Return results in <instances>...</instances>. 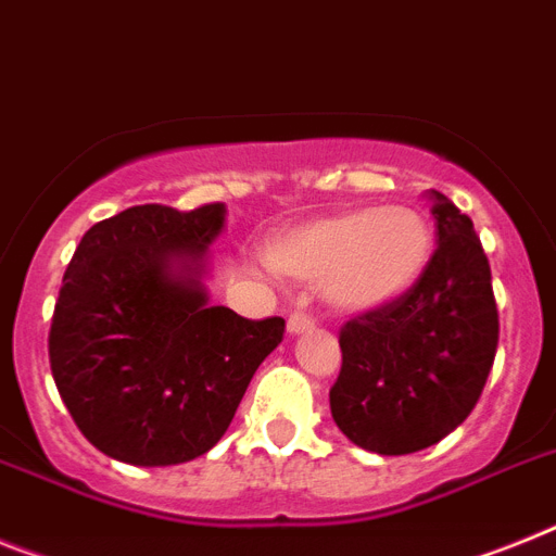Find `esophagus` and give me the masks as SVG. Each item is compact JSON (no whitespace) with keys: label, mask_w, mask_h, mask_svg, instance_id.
Instances as JSON below:
<instances>
[{"label":"esophagus","mask_w":556,"mask_h":556,"mask_svg":"<svg viewBox=\"0 0 556 556\" xmlns=\"http://www.w3.org/2000/svg\"><path fill=\"white\" fill-rule=\"evenodd\" d=\"M312 329H315V320H312L309 315H301V312H295V315H289L287 331L292 337L303 334V331H312Z\"/></svg>","instance_id":"1"}]
</instances>
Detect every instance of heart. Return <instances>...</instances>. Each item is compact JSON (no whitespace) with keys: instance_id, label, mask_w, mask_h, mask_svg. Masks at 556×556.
<instances>
[{"instance_id":"1","label":"heart","mask_w":556,"mask_h":556,"mask_svg":"<svg viewBox=\"0 0 556 556\" xmlns=\"http://www.w3.org/2000/svg\"><path fill=\"white\" fill-rule=\"evenodd\" d=\"M433 253V230L407 205L343 207L275 232L264 261L281 278L320 283L337 315H371L419 281Z\"/></svg>"}]
</instances>
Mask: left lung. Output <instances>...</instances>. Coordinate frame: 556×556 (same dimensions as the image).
I'll use <instances>...</instances> for the list:
<instances>
[{"mask_svg":"<svg viewBox=\"0 0 556 556\" xmlns=\"http://www.w3.org/2000/svg\"><path fill=\"white\" fill-rule=\"evenodd\" d=\"M439 247L414 289L340 331L343 368L329 391L331 419L368 453L433 447L481 396L497 349L490 261L472 219L427 191Z\"/></svg>","mask_w":556,"mask_h":556,"instance_id":"obj_1","label":"left lung"}]
</instances>
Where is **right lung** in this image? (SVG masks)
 <instances>
[{"label":"right lung","instance_id":"add662e5","mask_svg":"<svg viewBox=\"0 0 556 556\" xmlns=\"http://www.w3.org/2000/svg\"><path fill=\"white\" fill-rule=\"evenodd\" d=\"M222 202L179 213L137 205L89 227L64 273L50 368L89 444L135 467L205 455L281 343L283 320L213 306Z\"/></svg>","mask_w":556,"mask_h":556}]
</instances>
